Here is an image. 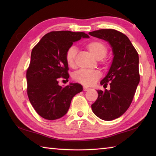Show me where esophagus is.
Listing matches in <instances>:
<instances>
[{
    "mask_svg": "<svg viewBox=\"0 0 156 156\" xmlns=\"http://www.w3.org/2000/svg\"><path fill=\"white\" fill-rule=\"evenodd\" d=\"M89 89H90V88L87 87H83V90L84 91H88Z\"/></svg>",
    "mask_w": 156,
    "mask_h": 156,
    "instance_id": "obj_1",
    "label": "esophagus"
}]
</instances>
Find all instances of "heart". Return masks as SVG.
Here are the masks:
<instances>
[{"label":"heart","instance_id":"1","mask_svg":"<svg viewBox=\"0 0 156 156\" xmlns=\"http://www.w3.org/2000/svg\"><path fill=\"white\" fill-rule=\"evenodd\" d=\"M87 48L96 59L103 58L107 53L105 44L98 41L89 42L87 44ZM77 49L74 46L70 47L65 54V60L69 67H73L75 65V58ZM101 77V73L97 69H81L75 72L73 78L78 83L85 86H91Z\"/></svg>","mask_w":156,"mask_h":156}]
</instances>
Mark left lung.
Wrapping results in <instances>:
<instances>
[{
    "instance_id": "obj_1",
    "label": "left lung",
    "mask_w": 156,
    "mask_h": 156,
    "mask_svg": "<svg viewBox=\"0 0 156 156\" xmlns=\"http://www.w3.org/2000/svg\"><path fill=\"white\" fill-rule=\"evenodd\" d=\"M96 38L108 42L112 47L113 60L107 75L100 84L110 89L97 90L98 97L91 109L100 119L110 121L120 117L130 106L140 83L138 54L122 33L112 29L89 32Z\"/></svg>"
}]
</instances>
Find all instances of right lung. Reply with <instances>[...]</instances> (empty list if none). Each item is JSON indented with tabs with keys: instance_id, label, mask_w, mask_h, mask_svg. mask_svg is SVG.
I'll list each match as a JSON object with an SVG mask.
<instances>
[{
	"instance_id": "right-lung-1",
	"label": "right lung",
	"mask_w": 156,
	"mask_h": 156,
	"mask_svg": "<svg viewBox=\"0 0 156 156\" xmlns=\"http://www.w3.org/2000/svg\"><path fill=\"white\" fill-rule=\"evenodd\" d=\"M82 38L89 36L84 32L51 31L31 51L26 75L27 95L34 109L44 119L54 120L64 116L73 96L83 91V86L78 83H70L64 87L58 84V78L69 77L66 51Z\"/></svg>"
}]
</instances>
